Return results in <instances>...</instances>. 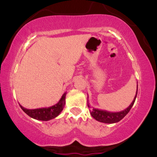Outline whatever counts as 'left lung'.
Masks as SVG:
<instances>
[{"label": "left lung", "mask_w": 157, "mask_h": 157, "mask_svg": "<svg viewBox=\"0 0 157 157\" xmlns=\"http://www.w3.org/2000/svg\"><path fill=\"white\" fill-rule=\"evenodd\" d=\"M137 90H138V85H137V89H136V93L135 95L134 100L130 104V105L125 109V110H122L121 111H119V112H110V111H107L105 110H100L98 109H94L93 108V109L91 111V115L93 117L95 120H97L99 122H104V123H116L119 121L123 119L126 116L128 113L130 111V110L132 106L134 105L135 100H136V95H137ZM88 107H90L89 105V102H88Z\"/></svg>", "instance_id": "obj_1"}]
</instances>
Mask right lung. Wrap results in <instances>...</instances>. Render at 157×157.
Returning <instances> with one entry per match:
<instances>
[{"instance_id":"add662e5","label":"right lung","mask_w":157,"mask_h":157,"mask_svg":"<svg viewBox=\"0 0 157 157\" xmlns=\"http://www.w3.org/2000/svg\"><path fill=\"white\" fill-rule=\"evenodd\" d=\"M66 92H65L63 94L60 100H59V102L55 105L50 106V107L35 109H27L26 108L23 107L22 105H20V106H21V109L30 117L37 120H42V121H48V120L57 117L63 111L65 103H66Z\"/></svg>"}]
</instances>
